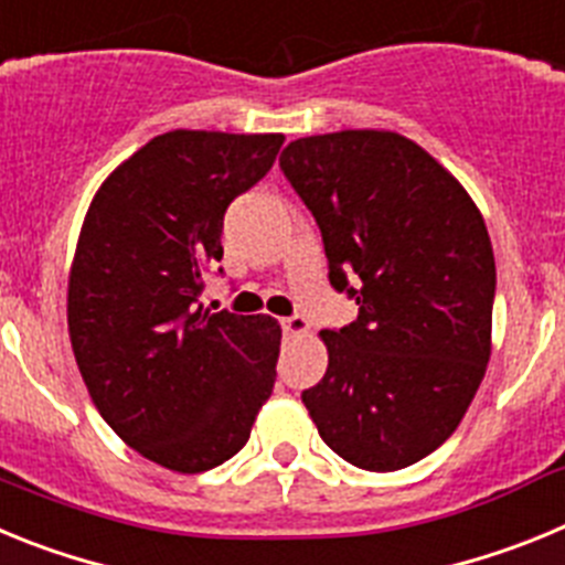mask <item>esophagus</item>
Segmentation results:
<instances>
[{
	"instance_id": "obj_1",
	"label": "esophagus",
	"mask_w": 565,
	"mask_h": 565,
	"mask_svg": "<svg viewBox=\"0 0 565 565\" xmlns=\"http://www.w3.org/2000/svg\"><path fill=\"white\" fill-rule=\"evenodd\" d=\"M279 326H282V331L286 333H294V337H299V333H308V319L299 317V313L279 319Z\"/></svg>"
}]
</instances>
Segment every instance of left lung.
Listing matches in <instances>:
<instances>
[{
  "label": "left lung",
  "mask_w": 565,
  "mask_h": 565,
  "mask_svg": "<svg viewBox=\"0 0 565 565\" xmlns=\"http://www.w3.org/2000/svg\"><path fill=\"white\" fill-rule=\"evenodd\" d=\"M279 169L313 214L328 279L359 317L326 328L328 371L302 391L322 441L393 472L456 433L487 373L495 257L472 198L396 132L291 141Z\"/></svg>",
  "instance_id": "1"
}]
</instances>
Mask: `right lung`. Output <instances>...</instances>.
<instances>
[{
	"label": "right lung",
	"mask_w": 565,
	"mask_h": 565,
	"mask_svg": "<svg viewBox=\"0 0 565 565\" xmlns=\"http://www.w3.org/2000/svg\"><path fill=\"white\" fill-rule=\"evenodd\" d=\"M279 147L282 135L172 129L115 169L84 217L67 288L78 371L104 422L174 472L237 456L274 391L277 319L203 311L198 297L228 203Z\"/></svg>",
	"instance_id": "right-lung-1"
}]
</instances>
